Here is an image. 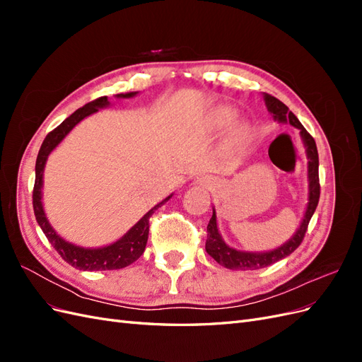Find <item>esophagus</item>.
Returning <instances> with one entry per match:
<instances>
[{"instance_id":"34e87169","label":"esophagus","mask_w":362,"mask_h":362,"mask_svg":"<svg viewBox=\"0 0 362 362\" xmlns=\"http://www.w3.org/2000/svg\"><path fill=\"white\" fill-rule=\"evenodd\" d=\"M198 184L205 185V187H211V185H213V180H211L210 177H201V178L198 180Z\"/></svg>"}]
</instances>
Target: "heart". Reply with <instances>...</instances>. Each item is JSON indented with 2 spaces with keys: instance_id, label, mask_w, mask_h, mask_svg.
I'll return each mask as SVG.
<instances>
[{
  "instance_id": "obj_1",
  "label": "heart",
  "mask_w": 362,
  "mask_h": 362,
  "mask_svg": "<svg viewBox=\"0 0 362 362\" xmlns=\"http://www.w3.org/2000/svg\"><path fill=\"white\" fill-rule=\"evenodd\" d=\"M234 117H235V115H234V112H231V110H223V112H221V124H223V125H229L234 120Z\"/></svg>"
}]
</instances>
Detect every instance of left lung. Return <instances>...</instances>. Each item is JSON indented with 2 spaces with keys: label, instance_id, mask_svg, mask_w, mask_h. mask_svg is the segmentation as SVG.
I'll return each instance as SVG.
<instances>
[{
  "label": "left lung",
  "instance_id": "left-lung-1",
  "mask_svg": "<svg viewBox=\"0 0 362 362\" xmlns=\"http://www.w3.org/2000/svg\"><path fill=\"white\" fill-rule=\"evenodd\" d=\"M264 100H266L269 112L273 115V117L279 120V122H290L293 127L300 129V136H302L303 144L306 146V154H308V158H310V161H308L310 202H308V206H306L303 222H302L300 228L298 229V233L294 234V237L290 240V242H287L284 246L272 250V252H264V254H249V252H240V250H235L233 247L226 246L221 234H218V231H217L216 214L213 211V216L206 226L205 250L208 252V255H211L218 262V264H222L223 267L233 269V270L264 269V267L273 264V262L288 257L291 252H294L300 246L302 240L306 234V229H308L311 217L317 208V204H319V199H320L319 152H317L314 137L305 129V127L299 122V119L288 110V107L284 103H281L278 98L266 93Z\"/></svg>",
  "mask_w": 362,
  "mask_h": 362
}]
</instances>
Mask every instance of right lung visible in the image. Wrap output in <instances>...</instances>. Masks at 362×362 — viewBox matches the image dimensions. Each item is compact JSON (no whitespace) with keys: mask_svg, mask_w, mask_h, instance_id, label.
I'll use <instances>...</instances> for the list:
<instances>
[{"mask_svg":"<svg viewBox=\"0 0 362 362\" xmlns=\"http://www.w3.org/2000/svg\"><path fill=\"white\" fill-rule=\"evenodd\" d=\"M136 92L131 93H120L117 95L119 98H129L134 96ZM108 105L107 96L96 98V100L87 103L84 107L78 108V110L74 112L69 117H66L63 122L49 131L48 136L43 140V144L39 149L37 160H36V180H35V187H33V210H35L36 221L39 226L42 228L43 234L47 235L48 242L52 245V247L59 252V255L71 264L75 269L80 270H116V269H124L129 264H133L136 259L140 258V255L145 252L146 242H148V234H149V217L156 213V210L169 201V198L156 205L152 210H149L140 221L129 229V231L117 240L116 243L100 247V249H84L80 246L71 245L68 242H64L62 237L56 234V231L51 228L48 223L45 213H43V206H42V175H43V168H45L47 158L49 156V152L56 148L63 137L66 136L69 131L80 122L81 119L86 116H89L95 112L100 110L101 107Z\"/></svg>","mask_w":362,"mask_h":362,"instance_id":"1","label":"right lung"}]
</instances>
